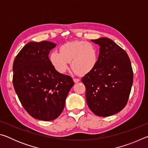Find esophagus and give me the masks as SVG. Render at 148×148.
<instances>
[{
	"instance_id": "esophagus-1",
	"label": "esophagus",
	"mask_w": 148,
	"mask_h": 148,
	"mask_svg": "<svg viewBox=\"0 0 148 148\" xmlns=\"http://www.w3.org/2000/svg\"><path fill=\"white\" fill-rule=\"evenodd\" d=\"M73 80H74V82H75V83H77V82H79V79L78 78H74Z\"/></svg>"
}]
</instances>
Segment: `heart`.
I'll use <instances>...</instances> for the list:
<instances>
[{
    "instance_id": "heart-1",
    "label": "heart",
    "mask_w": 148,
    "mask_h": 148,
    "mask_svg": "<svg viewBox=\"0 0 148 148\" xmlns=\"http://www.w3.org/2000/svg\"><path fill=\"white\" fill-rule=\"evenodd\" d=\"M59 52H51L49 59L53 68L61 74L67 71L71 61V68L75 72L86 74L95 69L99 59L97 47L86 41L67 42L60 46Z\"/></svg>"
}]
</instances>
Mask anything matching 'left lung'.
Instances as JSON below:
<instances>
[{
  "instance_id": "obj_1",
  "label": "left lung",
  "mask_w": 148,
  "mask_h": 148,
  "mask_svg": "<svg viewBox=\"0 0 148 148\" xmlns=\"http://www.w3.org/2000/svg\"><path fill=\"white\" fill-rule=\"evenodd\" d=\"M100 46L96 66L82 77L89 109L98 116L118 113L128 101L133 71L128 55L108 38L91 40Z\"/></svg>"
}]
</instances>
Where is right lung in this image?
Returning <instances> with one entry per match:
<instances>
[{
  "mask_svg": "<svg viewBox=\"0 0 148 148\" xmlns=\"http://www.w3.org/2000/svg\"><path fill=\"white\" fill-rule=\"evenodd\" d=\"M56 44L48 41L27 44L14 59L13 84L25 110L32 117L51 121L64 109L74 81L59 73L49 62V51Z\"/></svg>",
  "mask_w": 148,
  "mask_h": 148,
  "instance_id": "right-lung-1",
  "label": "right lung"
}]
</instances>
